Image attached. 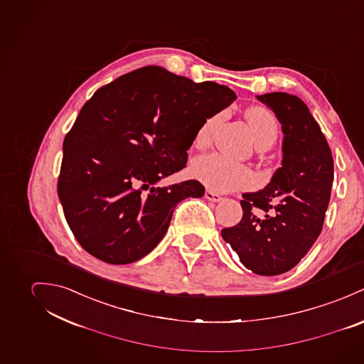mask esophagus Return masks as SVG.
Here are the masks:
<instances>
[{
  "label": "esophagus",
  "instance_id": "34e87169",
  "mask_svg": "<svg viewBox=\"0 0 364 364\" xmlns=\"http://www.w3.org/2000/svg\"><path fill=\"white\" fill-rule=\"evenodd\" d=\"M205 198H206L208 201H222V197H220L219 194H216V193H212V191H209V190H206V191H205Z\"/></svg>",
  "mask_w": 364,
  "mask_h": 364
}]
</instances>
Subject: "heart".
<instances>
[{"mask_svg":"<svg viewBox=\"0 0 364 364\" xmlns=\"http://www.w3.org/2000/svg\"><path fill=\"white\" fill-rule=\"evenodd\" d=\"M247 122L251 128L255 145L272 146L278 136V122L275 116L265 107L255 106L247 110ZM220 116H213L203 122L196 135V144L203 146L210 141L212 131ZM193 176L206 188L216 193H229L254 183L252 171L220 154H209L196 159L191 166Z\"/></svg>","mask_w":364,"mask_h":364,"instance_id":"1","label":"heart"}]
</instances>
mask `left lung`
<instances>
[{
    "label": "left lung",
    "mask_w": 364,
    "mask_h": 364,
    "mask_svg": "<svg viewBox=\"0 0 364 364\" xmlns=\"http://www.w3.org/2000/svg\"><path fill=\"white\" fill-rule=\"evenodd\" d=\"M282 125V163L264 190L242 194V220L222 230L242 265L257 275L290 271L323 230L333 159L320 125L290 93L257 96Z\"/></svg>",
    "instance_id": "1"
}]
</instances>
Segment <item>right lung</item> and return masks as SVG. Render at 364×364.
Listing matches in <instances>:
<instances>
[{
    "label": "right lung",
    "instance_id": "1",
    "mask_svg": "<svg viewBox=\"0 0 364 364\" xmlns=\"http://www.w3.org/2000/svg\"><path fill=\"white\" fill-rule=\"evenodd\" d=\"M235 100L225 85L197 83L158 65L96 90L64 139L57 186L82 248L114 265L149 254L176 205L205 193L197 180L158 183L186 167L202 124Z\"/></svg>",
    "mask_w": 364,
    "mask_h": 364
}]
</instances>
